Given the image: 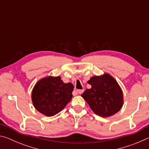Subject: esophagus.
I'll return each instance as SVG.
<instances>
[{
  "label": "esophagus",
  "mask_w": 149,
  "mask_h": 149,
  "mask_svg": "<svg viewBox=\"0 0 149 149\" xmlns=\"http://www.w3.org/2000/svg\"><path fill=\"white\" fill-rule=\"evenodd\" d=\"M76 91L78 94H82V93L84 91V89H79V90H77Z\"/></svg>",
  "instance_id": "1"
}]
</instances>
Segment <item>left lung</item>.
Masks as SVG:
<instances>
[{
  "mask_svg": "<svg viewBox=\"0 0 149 149\" xmlns=\"http://www.w3.org/2000/svg\"><path fill=\"white\" fill-rule=\"evenodd\" d=\"M91 85L81 97L86 100L91 110L101 117H109L122 108L123 93L113 77L108 74L93 76L87 81Z\"/></svg>",
  "mask_w": 149,
  "mask_h": 149,
  "instance_id": "obj_1",
  "label": "left lung"
}]
</instances>
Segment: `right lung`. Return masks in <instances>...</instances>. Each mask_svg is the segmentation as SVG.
I'll return each instance as SVG.
<instances>
[{
	"instance_id": "obj_1",
	"label": "right lung",
	"mask_w": 149,
	"mask_h": 149,
	"mask_svg": "<svg viewBox=\"0 0 149 149\" xmlns=\"http://www.w3.org/2000/svg\"><path fill=\"white\" fill-rule=\"evenodd\" d=\"M74 85L64 84L61 77L49 76L39 80L33 87L31 99L35 108L47 116L60 112L71 100Z\"/></svg>"
}]
</instances>
